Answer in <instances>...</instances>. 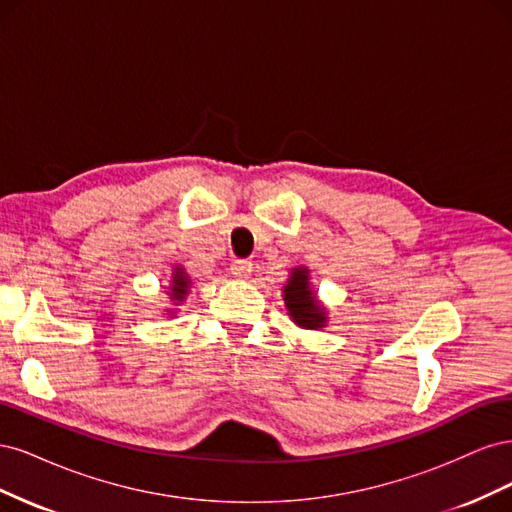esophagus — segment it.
I'll return each mask as SVG.
<instances>
[{"instance_id": "34e87169", "label": "esophagus", "mask_w": 512, "mask_h": 512, "mask_svg": "<svg viewBox=\"0 0 512 512\" xmlns=\"http://www.w3.org/2000/svg\"><path fill=\"white\" fill-rule=\"evenodd\" d=\"M230 271H232V275L239 277V280H247V277H250L254 271V265L250 260H235L230 265Z\"/></svg>"}]
</instances>
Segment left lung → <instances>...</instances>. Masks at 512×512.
<instances>
[{"label": "left lung", "mask_w": 512, "mask_h": 512, "mask_svg": "<svg viewBox=\"0 0 512 512\" xmlns=\"http://www.w3.org/2000/svg\"><path fill=\"white\" fill-rule=\"evenodd\" d=\"M284 303L294 324L303 329H322L327 324V312L318 305L316 292L309 286V271L305 267L292 269L284 286Z\"/></svg>", "instance_id": "obj_1"}]
</instances>
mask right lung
Listing matches in <instances>:
<instances>
[{"label": "right lung", "instance_id": "1", "mask_svg": "<svg viewBox=\"0 0 512 512\" xmlns=\"http://www.w3.org/2000/svg\"><path fill=\"white\" fill-rule=\"evenodd\" d=\"M190 284H192V280L188 277V273L183 271V267H175L173 269V280H170V299L175 301V305L179 303V301H183L185 299V294H188V290H190ZM175 312H170V316H173Z\"/></svg>", "mask_w": 512, "mask_h": 512}]
</instances>
